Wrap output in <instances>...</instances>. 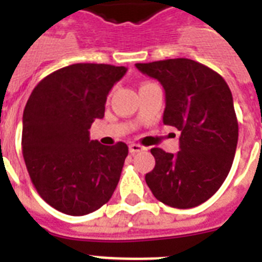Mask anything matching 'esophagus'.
<instances>
[{
	"instance_id": "esophagus-1",
	"label": "esophagus",
	"mask_w": 262,
	"mask_h": 262,
	"mask_svg": "<svg viewBox=\"0 0 262 262\" xmlns=\"http://www.w3.org/2000/svg\"><path fill=\"white\" fill-rule=\"evenodd\" d=\"M145 148L143 147V145H140V144H130L129 145V151H130V154H137V152H141L144 151Z\"/></svg>"
}]
</instances>
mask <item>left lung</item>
I'll return each mask as SVG.
<instances>
[{
	"label": "left lung",
	"mask_w": 262,
	"mask_h": 262,
	"mask_svg": "<svg viewBox=\"0 0 262 262\" xmlns=\"http://www.w3.org/2000/svg\"><path fill=\"white\" fill-rule=\"evenodd\" d=\"M136 68L163 85V123L181 132L175 155L152 148L155 167L145 182L168 207H197L219 190L232 166L238 121L231 91L219 73L193 59H164Z\"/></svg>",
	"instance_id": "left-lung-1"
}]
</instances>
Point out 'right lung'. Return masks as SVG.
Returning a JSON list of instances; mask_svg holds the SVG:
<instances>
[{
	"instance_id": "1",
	"label": "right lung",
	"mask_w": 262,
	"mask_h": 262,
	"mask_svg": "<svg viewBox=\"0 0 262 262\" xmlns=\"http://www.w3.org/2000/svg\"><path fill=\"white\" fill-rule=\"evenodd\" d=\"M125 67L73 63L46 76L34 88L23 114V156L39 195L57 211L88 215L111 199L127 145L107 147L90 139L104 117L107 95Z\"/></svg>"
}]
</instances>
